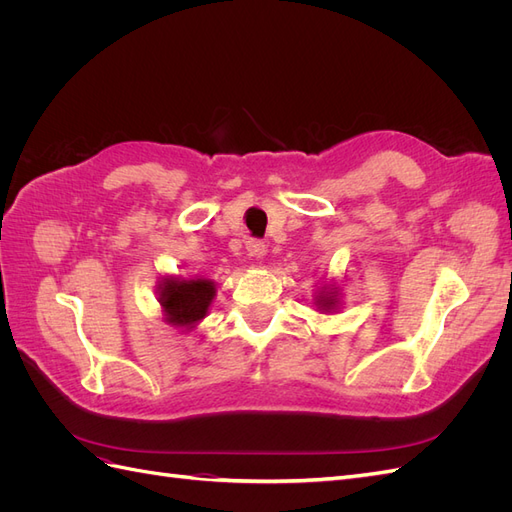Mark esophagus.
<instances>
[{
	"label": "esophagus",
	"instance_id": "34e87169",
	"mask_svg": "<svg viewBox=\"0 0 512 512\" xmlns=\"http://www.w3.org/2000/svg\"><path fill=\"white\" fill-rule=\"evenodd\" d=\"M245 250H247V256L250 258H262L265 256V252H267V247H265V243L262 241H258V239H250L245 243Z\"/></svg>",
	"mask_w": 512,
	"mask_h": 512
}]
</instances>
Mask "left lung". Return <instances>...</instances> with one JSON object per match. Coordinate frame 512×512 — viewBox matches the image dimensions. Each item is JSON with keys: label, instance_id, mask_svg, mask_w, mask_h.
Wrapping results in <instances>:
<instances>
[{"label": "left lung", "instance_id": "8db88e82", "mask_svg": "<svg viewBox=\"0 0 512 512\" xmlns=\"http://www.w3.org/2000/svg\"><path fill=\"white\" fill-rule=\"evenodd\" d=\"M316 305L324 312H333L337 307V290L335 288H322L316 297Z\"/></svg>", "mask_w": 512, "mask_h": 512}]
</instances>
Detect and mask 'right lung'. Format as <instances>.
Returning <instances> with one entry per match:
<instances>
[{"mask_svg": "<svg viewBox=\"0 0 512 512\" xmlns=\"http://www.w3.org/2000/svg\"><path fill=\"white\" fill-rule=\"evenodd\" d=\"M215 297V282L205 277L181 280V277H162L158 286V301L166 322L173 327L192 329L209 312V305Z\"/></svg>", "mask_w": 512, "mask_h": 512, "instance_id": "1", "label": "right lung"}]
</instances>
